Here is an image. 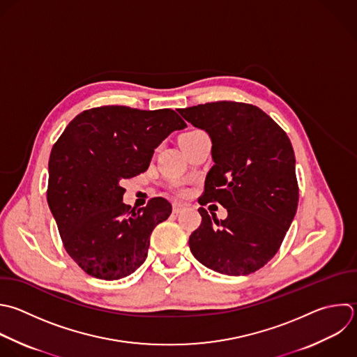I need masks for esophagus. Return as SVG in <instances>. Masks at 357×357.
Returning <instances> with one entry per match:
<instances>
[{
	"mask_svg": "<svg viewBox=\"0 0 357 357\" xmlns=\"http://www.w3.org/2000/svg\"><path fill=\"white\" fill-rule=\"evenodd\" d=\"M184 208H185L184 204H181V202H174V204H173V213H180Z\"/></svg>",
	"mask_w": 357,
	"mask_h": 357,
	"instance_id": "34e87169",
	"label": "esophagus"
}]
</instances>
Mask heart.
<instances>
[{
  "label": "heart",
  "instance_id": "1",
  "mask_svg": "<svg viewBox=\"0 0 357 357\" xmlns=\"http://www.w3.org/2000/svg\"><path fill=\"white\" fill-rule=\"evenodd\" d=\"M199 132H201V131H190V132H185V134L181 135L180 142H184V141H187V139H191V138H194L195 135H198Z\"/></svg>",
  "mask_w": 357,
  "mask_h": 357
}]
</instances>
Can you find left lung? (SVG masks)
<instances>
[{
  "mask_svg": "<svg viewBox=\"0 0 357 357\" xmlns=\"http://www.w3.org/2000/svg\"><path fill=\"white\" fill-rule=\"evenodd\" d=\"M178 113L212 139L215 165L198 202L227 209L225 220L198 209L202 222L190 236V250L219 273H252L278 252L297 211L290 139L266 113L247 103L212 102Z\"/></svg>",
  "mask_w": 357,
  "mask_h": 357,
  "instance_id": "obj_1",
  "label": "left lung"
}]
</instances>
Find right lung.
Returning <instances> with one entry per match:
<instances>
[{
	"label": "right lung",
	"instance_id": "add662e5",
	"mask_svg": "<svg viewBox=\"0 0 357 357\" xmlns=\"http://www.w3.org/2000/svg\"><path fill=\"white\" fill-rule=\"evenodd\" d=\"M185 127L172 109L102 106L78 114L54 144L47 202L67 252L88 275L121 279L146 259L172 205L158 197L130 211L121 181L144 173L162 141Z\"/></svg>",
	"mask_w": 357,
	"mask_h": 357
}]
</instances>
